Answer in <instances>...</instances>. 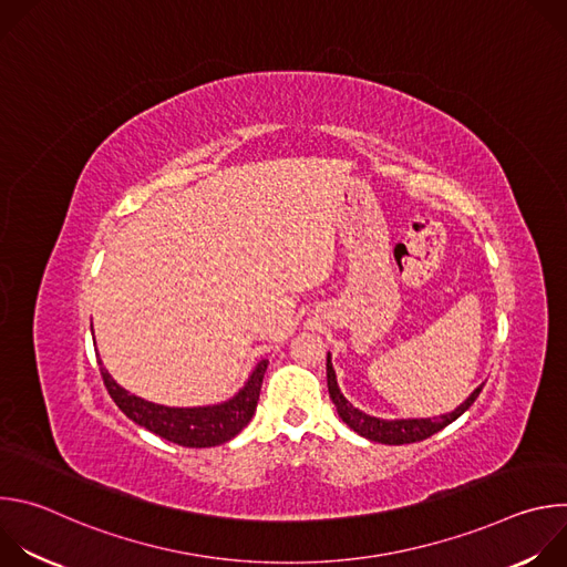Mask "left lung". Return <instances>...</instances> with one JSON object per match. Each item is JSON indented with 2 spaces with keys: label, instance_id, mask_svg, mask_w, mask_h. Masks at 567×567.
Wrapping results in <instances>:
<instances>
[{
  "label": "left lung",
  "instance_id": "left-lung-1",
  "mask_svg": "<svg viewBox=\"0 0 567 567\" xmlns=\"http://www.w3.org/2000/svg\"><path fill=\"white\" fill-rule=\"evenodd\" d=\"M484 385V383H482ZM480 388H475L464 403H460V406L449 413V415H440V417H426V420H379V417H372V415H365L363 411L354 409L352 403L343 396L339 383H337V374H334V368H332V359L328 354V390H330V396L334 401L337 406V413L339 417L354 431L359 433L361 437L370 440V442H379V444H392V446H399V444H413V442H422L431 435H435L437 431H442L444 426H449L451 422H455L464 411L471 409V403L477 399L480 394Z\"/></svg>",
  "mask_w": 567,
  "mask_h": 567
}]
</instances>
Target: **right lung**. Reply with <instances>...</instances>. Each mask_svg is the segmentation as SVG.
Wrapping results in <instances>:
<instances>
[{"mask_svg":"<svg viewBox=\"0 0 567 567\" xmlns=\"http://www.w3.org/2000/svg\"><path fill=\"white\" fill-rule=\"evenodd\" d=\"M99 365H101V377L105 381L110 396L134 424L147 429L150 433L164 437L173 444L188 446V449H206V446H217L233 440L251 422L269 361L262 359L256 365L245 388H241L233 399L224 403H215V406H199V409H171V406H161V403L145 401L136 394H130L125 388H121L103 368L101 359H99Z\"/></svg>","mask_w":567,"mask_h":567,"instance_id":"add662e5","label":"right lung"}]
</instances>
